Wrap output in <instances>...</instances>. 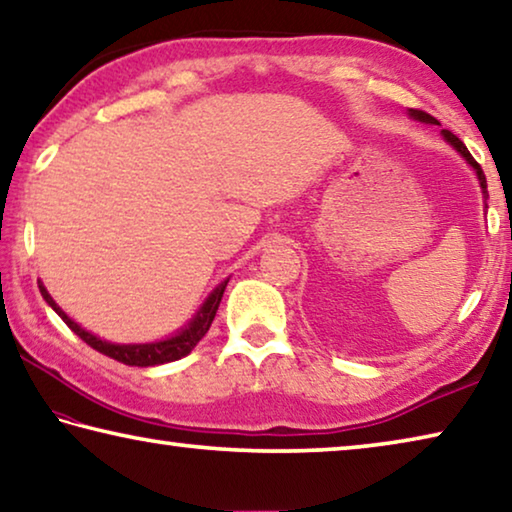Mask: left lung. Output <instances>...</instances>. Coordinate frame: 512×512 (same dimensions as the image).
Returning a JSON list of instances; mask_svg holds the SVG:
<instances>
[{"mask_svg": "<svg viewBox=\"0 0 512 512\" xmlns=\"http://www.w3.org/2000/svg\"><path fill=\"white\" fill-rule=\"evenodd\" d=\"M409 117L411 119H415V121H422V124H438V119L436 117H431V115H427V112H422V110H409ZM443 133V137L447 140V144H452L454 149L463 155L465 158V162L470 164V167L474 169V173H476V178H479V185H481V192H483V198L485 201H488V185H485V176H483V169H481V164L476 162L472 155H470V151H467V146L458 140V137L452 133V131H440ZM488 207V205H485Z\"/></svg>", "mask_w": 512, "mask_h": 512, "instance_id": "left-lung-1", "label": "left lung"}]
</instances>
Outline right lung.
<instances>
[{"label":"right lung","mask_w":512,"mask_h":512,"mask_svg":"<svg viewBox=\"0 0 512 512\" xmlns=\"http://www.w3.org/2000/svg\"><path fill=\"white\" fill-rule=\"evenodd\" d=\"M42 298L47 300V305L56 311V314L65 320V325L72 329L76 336H81V339L94 348L101 354H106V357L115 359L126 363V366H137V368H149V366H160V363H169V361H178L187 357L189 352L196 348V343L203 339L207 334V329H210L212 320L216 316V309L221 305V298H223V291L228 287V280H223L219 287H216L207 300L203 302V307L196 311V316L189 320V323L176 332L169 339H162V341H153V343H110V341H103L99 336L90 334L88 329H83L79 323H74L72 318H69L63 309H60L54 298L49 296V291L42 287V282L38 284Z\"/></svg>","instance_id":"add662e5"}]
</instances>
